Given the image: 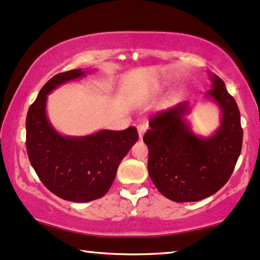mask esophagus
I'll use <instances>...</instances> for the list:
<instances>
[{"label": "esophagus", "instance_id": "esophagus-1", "mask_svg": "<svg viewBox=\"0 0 260 260\" xmlns=\"http://www.w3.org/2000/svg\"><path fill=\"white\" fill-rule=\"evenodd\" d=\"M137 131H138L139 138H142L143 136H144V134L146 131V125H144V124H139V125H137Z\"/></svg>", "mask_w": 260, "mask_h": 260}]
</instances>
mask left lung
I'll return each mask as SVG.
<instances>
[{"instance_id": "left-lung-1", "label": "left lung", "mask_w": 260, "mask_h": 260, "mask_svg": "<svg viewBox=\"0 0 260 260\" xmlns=\"http://www.w3.org/2000/svg\"><path fill=\"white\" fill-rule=\"evenodd\" d=\"M212 81L206 97L220 109V125L212 136H197L186 122L189 102L159 111L143 137L149 149L148 171L157 190L177 203L197 202L216 193L230 178L242 151L240 112L225 83Z\"/></svg>"}]
</instances>
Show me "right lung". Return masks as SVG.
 <instances>
[{"label": "right lung", "mask_w": 260, "mask_h": 260, "mask_svg": "<svg viewBox=\"0 0 260 260\" xmlns=\"http://www.w3.org/2000/svg\"><path fill=\"white\" fill-rule=\"evenodd\" d=\"M86 73L89 70L74 69L55 75L30 105L25 122L28 157L41 182L57 197L76 203L103 197L112 185L121 160L138 141L135 126L70 137L62 136L51 125L47 117V95Z\"/></svg>", "instance_id": "obj_1"}]
</instances>
